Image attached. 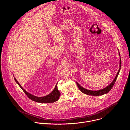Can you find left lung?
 Masks as SVG:
<instances>
[{
  "label": "left lung",
  "mask_w": 130,
  "mask_h": 130,
  "mask_svg": "<svg viewBox=\"0 0 130 130\" xmlns=\"http://www.w3.org/2000/svg\"><path fill=\"white\" fill-rule=\"evenodd\" d=\"M119 54L120 55V53L119 52ZM121 59L120 58V65H119V70L117 73V75L116 76V77L115 78V79H114L113 81L109 85H108L107 87H106L105 88H103V89H100V90H88V89H85L83 87H82L81 85H80L77 82V84L78 85V88H79V89L83 92V93L85 94H86V95H91V96H100V95H104L105 94H106L108 92H109L110 89L112 88L113 86H114L115 82H116V80L117 78V77L119 75V71H120V70L121 69Z\"/></svg>",
  "instance_id": "left-lung-1"
}]
</instances>
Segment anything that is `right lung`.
I'll return each instance as SVG.
<instances>
[{
	"label": "right lung",
	"instance_id": "obj_1",
	"mask_svg": "<svg viewBox=\"0 0 130 130\" xmlns=\"http://www.w3.org/2000/svg\"><path fill=\"white\" fill-rule=\"evenodd\" d=\"M14 80L16 81V82L18 84V85L20 86V87L22 89V90L24 91V92L26 94V95L27 96V97L32 100V101H35L36 102H39V103H52L54 102L55 101H57L58 100L60 96V92L59 91L57 87V83L56 85H55V87L53 90L51 92L50 94L49 95L45 96L44 97H38L35 96L34 95H31V94L29 93L28 92L26 91L22 87V86L20 84V83H18V82L17 81V80L14 78Z\"/></svg>",
	"mask_w": 130,
	"mask_h": 130
}]
</instances>
